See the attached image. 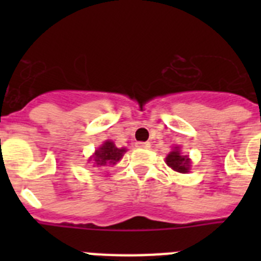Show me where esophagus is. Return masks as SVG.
I'll use <instances>...</instances> for the list:
<instances>
[{
  "label": "esophagus",
  "mask_w": 261,
  "mask_h": 261,
  "mask_svg": "<svg viewBox=\"0 0 261 261\" xmlns=\"http://www.w3.org/2000/svg\"><path fill=\"white\" fill-rule=\"evenodd\" d=\"M136 146L142 147V149H149V147H150V144H149V142H137Z\"/></svg>",
  "instance_id": "esophagus-1"
}]
</instances>
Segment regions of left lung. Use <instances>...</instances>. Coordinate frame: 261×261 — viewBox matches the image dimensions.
Segmentation results:
<instances>
[{
  "instance_id": "left-lung-1",
  "label": "left lung",
  "mask_w": 261,
  "mask_h": 261,
  "mask_svg": "<svg viewBox=\"0 0 261 261\" xmlns=\"http://www.w3.org/2000/svg\"><path fill=\"white\" fill-rule=\"evenodd\" d=\"M166 163L168 167H171L174 171L180 172V174H187L190 172L191 168V159L188 155H183L180 151V147L175 146L168 155L166 156Z\"/></svg>"
}]
</instances>
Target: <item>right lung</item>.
<instances>
[{"instance_id":"1","label":"right lung","mask_w":261,"mask_h":261,"mask_svg":"<svg viewBox=\"0 0 261 261\" xmlns=\"http://www.w3.org/2000/svg\"><path fill=\"white\" fill-rule=\"evenodd\" d=\"M126 151L125 147H116L112 141L103 142L102 146H99L93 156H90V162H93L98 167L107 165H116L120 159L123 158Z\"/></svg>"}]
</instances>
